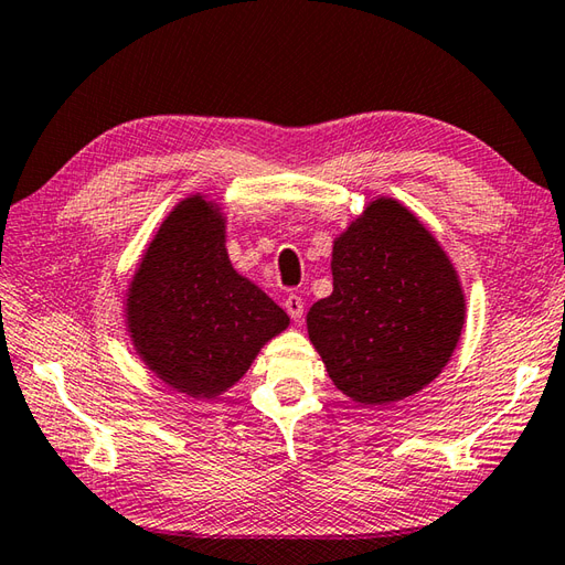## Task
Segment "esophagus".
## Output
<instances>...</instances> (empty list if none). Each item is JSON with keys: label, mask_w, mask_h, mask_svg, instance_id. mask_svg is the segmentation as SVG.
I'll return each instance as SVG.
<instances>
[{"label": "esophagus", "mask_w": 565, "mask_h": 565, "mask_svg": "<svg viewBox=\"0 0 565 565\" xmlns=\"http://www.w3.org/2000/svg\"><path fill=\"white\" fill-rule=\"evenodd\" d=\"M284 308H286V312L291 315V320H300L303 318V298L300 296H296V294H291V296H286L284 298Z\"/></svg>", "instance_id": "obj_1"}]
</instances>
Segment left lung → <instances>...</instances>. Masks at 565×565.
<instances>
[{
	"label": "left lung",
	"instance_id": "8db88e82",
	"mask_svg": "<svg viewBox=\"0 0 565 565\" xmlns=\"http://www.w3.org/2000/svg\"><path fill=\"white\" fill-rule=\"evenodd\" d=\"M334 291L308 312L332 383L359 404L424 390L460 342L465 294L438 241L409 209L380 200L339 235Z\"/></svg>",
	"mask_w": 565,
	"mask_h": 565
}]
</instances>
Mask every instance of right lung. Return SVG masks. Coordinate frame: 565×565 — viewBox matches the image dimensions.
<instances>
[{
	"label": "right lung",
	"instance_id": "right-lung-1",
	"mask_svg": "<svg viewBox=\"0 0 565 565\" xmlns=\"http://www.w3.org/2000/svg\"><path fill=\"white\" fill-rule=\"evenodd\" d=\"M127 327L149 371L194 399H214L250 369L288 315L231 267L226 218L192 194L143 253L127 291Z\"/></svg>",
	"mask_w": 565,
	"mask_h": 565
}]
</instances>
